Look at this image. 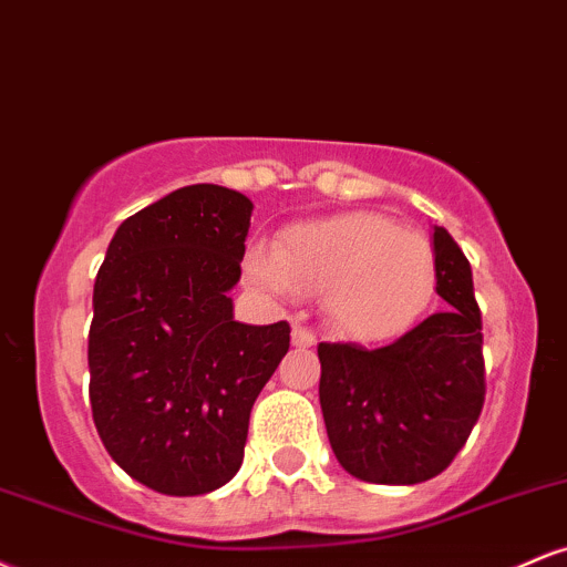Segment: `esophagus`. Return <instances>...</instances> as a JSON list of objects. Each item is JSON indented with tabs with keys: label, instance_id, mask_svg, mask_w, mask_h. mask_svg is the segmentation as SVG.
Returning <instances> with one entry per match:
<instances>
[{
	"label": "esophagus",
	"instance_id": "1",
	"mask_svg": "<svg viewBox=\"0 0 567 567\" xmlns=\"http://www.w3.org/2000/svg\"><path fill=\"white\" fill-rule=\"evenodd\" d=\"M317 343V336L311 333L309 328H303V324H292V347L296 349H309Z\"/></svg>",
	"mask_w": 567,
	"mask_h": 567
}]
</instances>
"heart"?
Returning <instances> with one entry per match:
<instances>
[{"label": "heart", "instance_id": "heart-1", "mask_svg": "<svg viewBox=\"0 0 567 567\" xmlns=\"http://www.w3.org/2000/svg\"><path fill=\"white\" fill-rule=\"evenodd\" d=\"M245 275L271 296L322 292L338 333L381 341L415 322L437 285V256L424 234L381 213L292 224L277 247L252 245Z\"/></svg>", "mask_w": 567, "mask_h": 567}]
</instances>
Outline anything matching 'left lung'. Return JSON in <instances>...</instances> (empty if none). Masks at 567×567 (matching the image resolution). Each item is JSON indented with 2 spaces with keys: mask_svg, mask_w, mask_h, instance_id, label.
<instances>
[{
  "mask_svg": "<svg viewBox=\"0 0 567 567\" xmlns=\"http://www.w3.org/2000/svg\"><path fill=\"white\" fill-rule=\"evenodd\" d=\"M437 296L447 306L381 349L320 343V405L338 464L375 485L437 477L485 402L483 317L472 266L434 226Z\"/></svg>",
  "mask_w": 567,
  "mask_h": 567,
  "instance_id": "8db88e82",
  "label": "left lung"
}]
</instances>
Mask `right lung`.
Segmentation results:
<instances>
[{
  "instance_id": "obj_1",
  "label": "right lung",
  "mask_w": 567,
  "mask_h": 567,
  "mask_svg": "<svg viewBox=\"0 0 567 567\" xmlns=\"http://www.w3.org/2000/svg\"><path fill=\"white\" fill-rule=\"evenodd\" d=\"M252 202L194 184L122 220L95 277L90 405L130 477L202 496L243 466L256 396L290 349V324L234 320L229 290Z\"/></svg>"
}]
</instances>
